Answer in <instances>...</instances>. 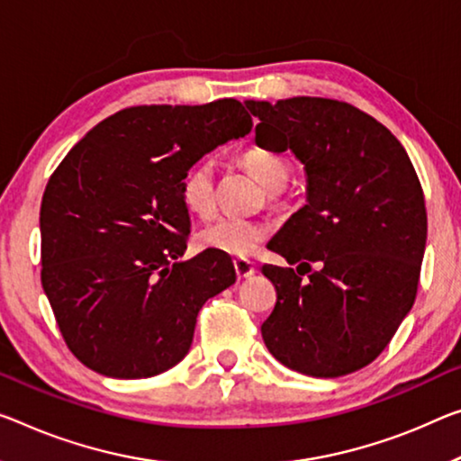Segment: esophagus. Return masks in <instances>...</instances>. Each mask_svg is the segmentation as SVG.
<instances>
[{"mask_svg": "<svg viewBox=\"0 0 461 461\" xmlns=\"http://www.w3.org/2000/svg\"><path fill=\"white\" fill-rule=\"evenodd\" d=\"M235 272L239 276V280L240 278H249V276L255 274L253 261H249V259H235Z\"/></svg>", "mask_w": 461, "mask_h": 461, "instance_id": "esophagus-1", "label": "esophagus"}]
</instances>
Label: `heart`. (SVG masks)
Segmentation results:
<instances>
[{
	"instance_id": "1",
	"label": "heart",
	"mask_w": 461,
	"mask_h": 461,
	"mask_svg": "<svg viewBox=\"0 0 461 461\" xmlns=\"http://www.w3.org/2000/svg\"><path fill=\"white\" fill-rule=\"evenodd\" d=\"M240 165L267 187V200L272 206H282L285 187L293 175V165L282 152L266 148H249L240 154ZM181 200L191 214L206 218L216 206L214 167L210 160L195 162L181 179ZM267 237V226L259 221L245 218H218L203 226L197 235V243L208 251H218L230 258H247L258 249Z\"/></svg>"
}]
</instances>
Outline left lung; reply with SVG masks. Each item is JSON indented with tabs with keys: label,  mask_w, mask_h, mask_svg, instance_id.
Returning <instances> with one entry per match:
<instances>
[{
	"label": "left lung",
	"mask_w": 461,
	"mask_h": 461,
	"mask_svg": "<svg viewBox=\"0 0 461 461\" xmlns=\"http://www.w3.org/2000/svg\"><path fill=\"white\" fill-rule=\"evenodd\" d=\"M258 146L293 150L307 171V203L267 249L276 304L261 323L267 350L288 369L342 377L392 342L419 290L427 245L424 194L406 150L377 119L348 103L294 96L247 101Z\"/></svg>",
	"instance_id": "8db88e82"
}]
</instances>
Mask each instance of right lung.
I'll return each instance as SVG.
<instances>
[{
  "instance_id": "1",
  "label": "right lung",
  "mask_w": 461,
  "mask_h": 461,
  "mask_svg": "<svg viewBox=\"0 0 461 461\" xmlns=\"http://www.w3.org/2000/svg\"><path fill=\"white\" fill-rule=\"evenodd\" d=\"M235 98L130 107L68 152L41 203V282L74 357L115 379L152 377L189 352L203 303L237 280L224 253L187 261L181 179L203 154L243 138Z\"/></svg>"
}]
</instances>
